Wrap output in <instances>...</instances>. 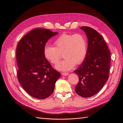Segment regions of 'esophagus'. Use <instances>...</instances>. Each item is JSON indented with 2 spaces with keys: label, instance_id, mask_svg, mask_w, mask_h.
Instances as JSON below:
<instances>
[{
  "label": "esophagus",
  "instance_id": "esophagus-1",
  "mask_svg": "<svg viewBox=\"0 0 123 123\" xmlns=\"http://www.w3.org/2000/svg\"><path fill=\"white\" fill-rule=\"evenodd\" d=\"M61 74L63 76H67L68 75V73L67 72H62Z\"/></svg>",
  "mask_w": 123,
  "mask_h": 123
}]
</instances>
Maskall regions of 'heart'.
I'll return each instance as SVG.
<instances>
[{
  "label": "heart",
  "mask_w": 123,
  "mask_h": 123,
  "mask_svg": "<svg viewBox=\"0 0 123 123\" xmlns=\"http://www.w3.org/2000/svg\"><path fill=\"white\" fill-rule=\"evenodd\" d=\"M54 47L46 45L44 47L45 58L53 64H57L63 54L65 59L55 68L59 70L68 71L75 65H79L85 59L87 53V41L80 34L63 33L54 42Z\"/></svg>",
  "instance_id": "obj_1"
}]
</instances>
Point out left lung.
Returning <instances> with one entry per match:
<instances>
[{
  "instance_id": "obj_1",
  "label": "left lung",
  "mask_w": 123,
  "mask_h": 123,
  "mask_svg": "<svg viewBox=\"0 0 123 123\" xmlns=\"http://www.w3.org/2000/svg\"><path fill=\"white\" fill-rule=\"evenodd\" d=\"M80 29L86 33L88 39V48L84 62L74 72L79 81L75 91L79 96L89 98L98 93L109 78L111 55L102 36L88 26Z\"/></svg>"
}]
</instances>
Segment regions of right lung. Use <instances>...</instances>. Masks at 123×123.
<instances>
[{
  "label": "right lung",
  "mask_w": 123,
  "mask_h": 123,
  "mask_svg": "<svg viewBox=\"0 0 123 123\" xmlns=\"http://www.w3.org/2000/svg\"><path fill=\"white\" fill-rule=\"evenodd\" d=\"M57 33L49 29L36 28L26 34L17 46L18 80L28 94L37 99H44L51 95L61 76L43 54L48 39Z\"/></svg>",
  "instance_id": "right-lung-1"
}]
</instances>
